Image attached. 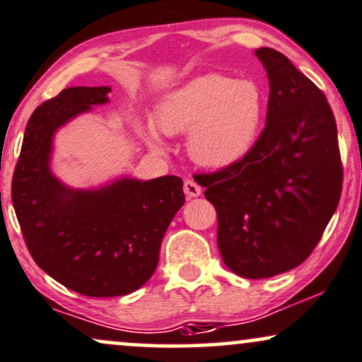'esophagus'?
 Returning a JSON list of instances; mask_svg holds the SVG:
<instances>
[{
	"instance_id": "34e87169",
	"label": "esophagus",
	"mask_w": 362,
	"mask_h": 362,
	"mask_svg": "<svg viewBox=\"0 0 362 362\" xmlns=\"http://www.w3.org/2000/svg\"><path fill=\"white\" fill-rule=\"evenodd\" d=\"M184 192L189 199L199 197V195L202 194V187H200L195 180H192V178H187L184 182Z\"/></svg>"
}]
</instances>
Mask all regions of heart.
<instances>
[{
    "label": "heart",
    "instance_id": "b5f03b06",
    "mask_svg": "<svg viewBox=\"0 0 362 362\" xmlns=\"http://www.w3.org/2000/svg\"><path fill=\"white\" fill-rule=\"evenodd\" d=\"M264 111L267 99L255 81L207 74L163 99L156 110V128L168 136L189 132L190 158L207 168H226L255 148ZM145 138L153 150L163 148L153 128H145Z\"/></svg>",
    "mask_w": 362,
    "mask_h": 362
}]
</instances>
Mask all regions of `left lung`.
Segmentation results:
<instances>
[{"label": "left lung", "mask_w": 362, "mask_h": 362, "mask_svg": "<svg viewBox=\"0 0 362 362\" xmlns=\"http://www.w3.org/2000/svg\"><path fill=\"white\" fill-rule=\"evenodd\" d=\"M269 81L267 124L241 162L200 173L217 212L226 267L259 280L303 263L342 192L337 126L327 99L280 52L258 49Z\"/></svg>", "instance_id": "obj_1"}]
</instances>
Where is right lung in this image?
Listing matches in <instances>:
<instances>
[{
    "label": "right lung",
    "mask_w": 362,
    "mask_h": 362,
    "mask_svg": "<svg viewBox=\"0 0 362 362\" xmlns=\"http://www.w3.org/2000/svg\"><path fill=\"white\" fill-rule=\"evenodd\" d=\"M111 87H69L30 116L11 182L25 243L47 275L87 297H119L150 280L160 245L184 206V182L119 178L95 190H74L50 170L60 126L110 101Z\"/></svg>",
    "instance_id": "add662e5"
}]
</instances>
